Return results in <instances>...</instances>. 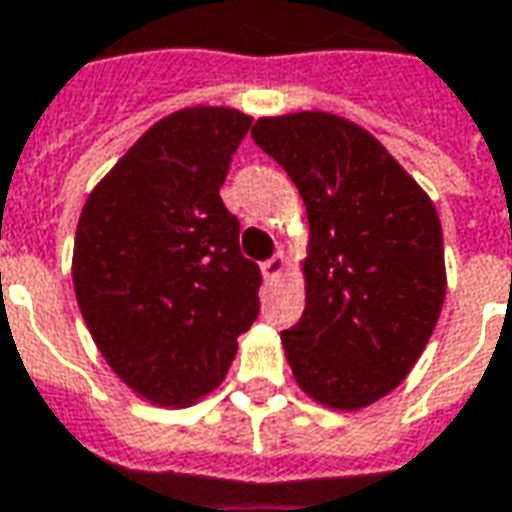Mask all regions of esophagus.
<instances>
[{
	"label": "esophagus",
	"instance_id": "1",
	"mask_svg": "<svg viewBox=\"0 0 512 512\" xmlns=\"http://www.w3.org/2000/svg\"><path fill=\"white\" fill-rule=\"evenodd\" d=\"M285 268H288V257L282 255V252H277L271 260L263 263V277H266V282L280 280L282 274H285Z\"/></svg>",
	"mask_w": 512,
	"mask_h": 512
}]
</instances>
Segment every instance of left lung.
<instances>
[{"mask_svg":"<svg viewBox=\"0 0 512 512\" xmlns=\"http://www.w3.org/2000/svg\"><path fill=\"white\" fill-rule=\"evenodd\" d=\"M255 144L305 199V313L282 332L293 380L332 410L391 393L430 341L446 296L430 196L352 121L302 110L257 119Z\"/></svg>","mask_w":512,"mask_h":512,"instance_id":"left-lung-1","label":"left lung"}]
</instances>
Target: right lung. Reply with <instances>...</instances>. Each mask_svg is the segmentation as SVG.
Returning a JSON list of instances; mask_svg holds the SVG:
<instances>
[{
    "label": "right lung",
    "instance_id": "1",
    "mask_svg": "<svg viewBox=\"0 0 512 512\" xmlns=\"http://www.w3.org/2000/svg\"><path fill=\"white\" fill-rule=\"evenodd\" d=\"M252 116L185 107L152 124L82 207L71 277L91 338L138 396L185 407L227 374L260 313V268L219 188Z\"/></svg>",
    "mask_w": 512,
    "mask_h": 512
}]
</instances>
